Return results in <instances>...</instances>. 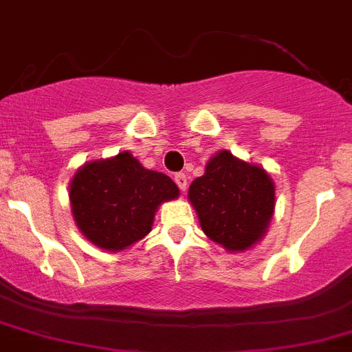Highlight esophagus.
Listing matches in <instances>:
<instances>
[{
  "mask_svg": "<svg viewBox=\"0 0 352 352\" xmlns=\"http://www.w3.org/2000/svg\"><path fill=\"white\" fill-rule=\"evenodd\" d=\"M174 182H176V185H178V188L182 192L187 190V176L183 173H178L176 176H174Z\"/></svg>",
  "mask_w": 352,
  "mask_h": 352,
  "instance_id": "esophagus-1",
  "label": "esophagus"
}]
</instances>
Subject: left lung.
Here are the masks:
<instances>
[{"label":"left lung","mask_w":352,"mask_h":352,"mask_svg":"<svg viewBox=\"0 0 352 352\" xmlns=\"http://www.w3.org/2000/svg\"><path fill=\"white\" fill-rule=\"evenodd\" d=\"M188 201L201 230L228 253H244L265 236L274 215L276 187L263 167L221 149L190 183Z\"/></svg>","instance_id":"obj_1"}]
</instances>
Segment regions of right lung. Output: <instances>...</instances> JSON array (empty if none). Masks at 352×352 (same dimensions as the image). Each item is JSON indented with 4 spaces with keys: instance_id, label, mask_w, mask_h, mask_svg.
I'll list each match as a JSON object with an SVG mask.
<instances>
[{
    "instance_id": "obj_1",
    "label": "right lung",
    "mask_w": 352,
    "mask_h": 352,
    "mask_svg": "<svg viewBox=\"0 0 352 352\" xmlns=\"http://www.w3.org/2000/svg\"><path fill=\"white\" fill-rule=\"evenodd\" d=\"M179 196L164 173L146 169L130 151L78 167L69 183L78 230L104 251H124L151 231L162 203Z\"/></svg>"
}]
</instances>
